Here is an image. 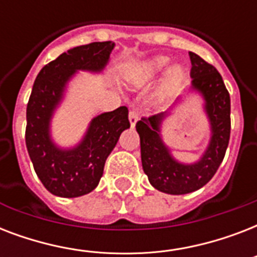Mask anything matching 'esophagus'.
<instances>
[{
  "instance_id": "esophagus-1",
  "label": "esophagus",
  "mask_w": 257,
  "mask_h": 257,
  "mask_svg": "<svg viewBox=\"0 0 257 257\" xmlns=\"http://www.w3.org/2000/svg\"><path fill=\"white\" fill-rule=\"evenodd\" d=\"M139 118H140V114H139L136 110H131V112H129V122H131V126H132V128L136 125Z\"/></svg>"
}]
</instances>
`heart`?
Masks as SVG:
<instances>
[{
  "label": "heart",
  "instance_id": "obj_1",
  "mask_svg": "<svg viewBox=\"0 0 257 257\" xmlns=\"http://www.w3.org/2000/svg\"><path fill=\"white\" fill-rule=\"evenodd\" d=\"M169 60L165 56H157V57L149 58L147 61L139 62L136 65L132 66V69L129 72V78L131 80H139L143 82H151L153 81L157 76H160L167 68H168ZM184 70L180 65L172 66L168 70V73L165 76V80L163 82V89H171L175 86L177 82L183 78Z\"/></svg>",
  "mask_w": 257,
  "mask_h": 257
}]
</instances>
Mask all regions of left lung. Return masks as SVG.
Masks as SVG:
<instances>
[{"instance_id": "8db88e82", "label": "left lung", "mask_w": 257, "mask_h": 257, "mask_svg": "<svg viewBox=\"0 0 257 257\" xmlns=\"http://www.w3.org/2000/svg\"><path fill=\"white\" fill-rule=\"evenodd\" d=\"M191 57V85L184 92L199 97L201 108L209 124V140L201 156L193 163L176 159L165 144L163 125L183 101L180 94L165 112L136 124L140 136L141 163L153 188L168 195H185L204 187L213 177L224 159L231 133V98L220 73L193 52Z\"/></svg>"}]
</instances>
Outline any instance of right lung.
<instances>
[{"label":"right lung","mask_w":257,"mask_h":257,"mask_svg":"<svg viewBox=\"0 0 257 257\" xmlns=\"http://www.w3.org/2000/svg\"><path fill=\"white\" fill-rule=\"evenodd\" d=\"M114 42H92L60 54L40 70L26 108V148L34 171L54 196L78 197L100 183L105 161L120 135L131 126L128 108L120 106L89 121L78 143L61 147L52 135V122L78 72L102 74Z\"/></svg>","instance_id":"1"}]
</instances>
